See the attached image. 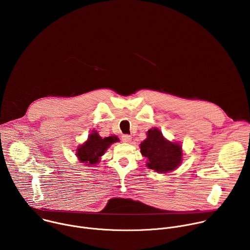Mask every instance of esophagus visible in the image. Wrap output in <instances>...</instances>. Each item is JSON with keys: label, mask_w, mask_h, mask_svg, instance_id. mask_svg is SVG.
Here are the masks:
<instances>
[{"label": "esophagus", "mask_w": 250, "mask_h": 250, "mask_svg": "<svg viewBox=\"0 0 250 250\" xmlns=\"http://www.w3.org/2000/svg\"><path fill=\"white\" fill-rule=\"evenodd\" d=\"M122 140H123L124 142H130L131 136H130L129 134H123V135H122Z\"/></svg>", "instance_id": "1"}]
</instances>
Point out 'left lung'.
<instances>
[{
    "label": "left lung",
    "instance_id": "left-lung-1",
    "mask_svg": "<svg viewBox=\"0 0 250 250\" xmlns=\"http://www.w3.org/2000/svg\"><path fill=\"white\" fill-rule=\"evenodd\" d=\"M181 146L166 140L157 128L147 131V138L140 144V152L147 158V167L158 172L166 173L181 164Z\"/></svg>",
    "mask_w": 250,
    "mask_h": 250
}]
</instances>
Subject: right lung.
I'll return each mask as SVG.
<instances>
[{
  "instance_id": "obj_1",
  "label": "right lung",
  "mask_w": 250,
  "mask_h": 250,
  "mask_svg": "<svg viewBox=\"0 0 250 250\" xmlns=\"http://www.w3.org/2000/svg\"><path fill=\"white\" fill-rule=\"evenodd\" d=\"M117 136H109L102 138L98 132L93 131L89 135L88 140L77 149V156L81 162L88 163L87 165H94L99 162L100 157L108 149V147L118 141Z\"/></svg>"
}]
</instances>
